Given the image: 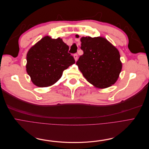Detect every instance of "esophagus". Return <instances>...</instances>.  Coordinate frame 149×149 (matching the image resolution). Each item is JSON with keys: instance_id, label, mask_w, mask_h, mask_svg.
I'll use <instances>...</instances> for the list:
<instances>
[{"instance_id": "34e87169", "label": "esophagus", "mask_w": 149, "mask_h": 149, "mask_svg": "<svg viewBox=\"0 0 149 149\" xmlns=\"http://www.w3.org/2000/svg\"><path fill=\"white\" fill-rule=\"evenodd\" d=\"M73 57H74V59H75V61H76L77 60V58H78V56H77V54L76 53H75V54L73 55Z\"/></svg>"}]
</instances>
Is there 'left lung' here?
<instances>
[{"label":"left lung","mask_w":149,"mask_h":149,"mask_svg":"<svg viewBox=\"0 0 149 149\" xmlns=\"http://www.w3.org/2000/svg\"><path fill=\"white\" fill-rule=\"evenodd\" d=\"M76 37L78 38L79 36ZM81 42L84 54L76 65L85 78L99 88L111 86L122 70L118 49L102 37H82Z\"/></svg>","instance_id":"obj_1"}]
</instances>
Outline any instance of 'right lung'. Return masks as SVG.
Returning <instances> with one entry per match:
<instances>
[{"mask_svg": "<svg viewBox=\"0 0 149 149\" xmlns=\"http://www.w3.org/2000/svg\"><path fill=\"white\" fill-rule=\"evenodd\" d=\"M62 39L48 36L31 47L26 54V70L35 86H52L61 78L63 70L74 64V59Z\"/></svg>", "mask_w": 149, "mask_h": 149, "instance_id": "add662e5", "label": "right lung"}]
</instances>
